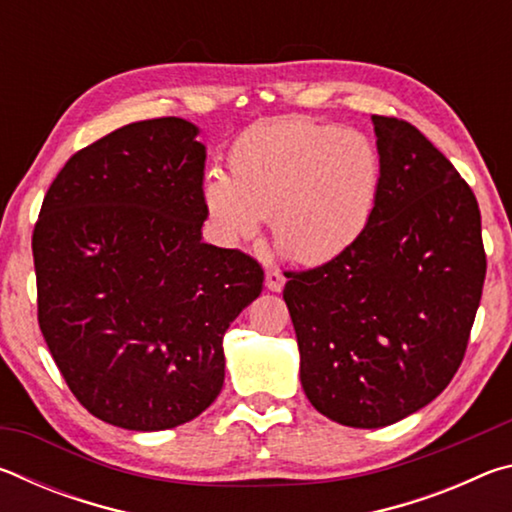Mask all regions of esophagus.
I'll return each instance as SVG.
<instances>
[{
    "mask_svg": "<svg viewBox=\"0 0 512 512\" xmlns=\"http://www.w3.org/2000/svg\"><path fill=\"white\" fill-rule=\"evenodd\" d=\"M284 282H287V280H284V275L280 271H266V275H264L266 289L273 291V293H280L284 289Z\"/></svg>",
    "mask_w": 512,
    "mask_h": 512,
    "instance_id": "34e87169",
    "label": "esophagus"
}]
</instances>
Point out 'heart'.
I'll use <instances>...</instances> for the list:
<instances>
[{
	"label": "heart",
	"mask_w": 512,
	"mask_h": 512,
	"mask_svg": "<svg viewBox=\"0 0 512 512\" xmlns=\"http://www.w3.org/2000/svg\"><path fill=\"white\" fill-rule=\"evenodd\" d=\"M230 176L210 171L203 203L235 246L271 216L275 244L298 264L332 262L368 230L381 189L375 142L309 119L259 121L232 144Z\"/></svg>",
	"instance_id": "obj_1"
}]
</instances>
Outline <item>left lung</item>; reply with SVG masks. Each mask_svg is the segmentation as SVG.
I'll return each mask as SVG.
<instances>
[{
	"instance_id": "8db88e82",
	"label": "left lung",
	"mask_w": 512,
	"mask_h": 512,
	"mask_svg": "<svg viewBox=\"0 0 512 512\" xmlns=\"http://www.w3.org/2000/svg\"><path fill=\"white\" fill-rule=\"evenodd\" d=\"M381 189L368 230L287 273L300 384L325 418L379 429L420 411L461 366L485 280L472 189L418 128L372 115Z\"/></svg>"
}]
</instances>
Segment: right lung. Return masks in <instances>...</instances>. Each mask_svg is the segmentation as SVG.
Instances as JSON below:
<instances>
[{"mask_svg":"<svg viewBox=\"0 0 512 512\" xmlns=\"http://www.w3.org/2000/svg\"><path fill=\"white\" fill-rule=\"evenodd\" d=\"M180 117L85 146L51 183L33 230L38 323L94 418L173 429L223 388V336L264 271L203 241L205 144Z\"/></svg>","mask_w":512,"mask_h":512,"instance_id":"1","label":"right lung"}]
</instances>
